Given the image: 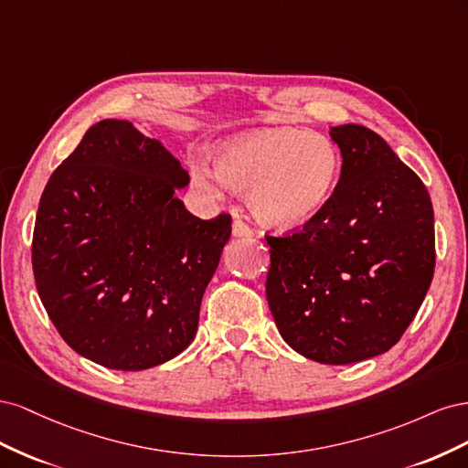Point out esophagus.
Instances as JSON below:
<instances>
[{"instance_id":"34e87169","label":"esophagus","mask_w":468,"mask_h":468,"mask_svg":"<svg viewBox=\"0 0 468 468\" xmlns=\"http://www.w3.org/2000/svg\"><path fill=\"white\" fill-rule=\"evenodd\" d=\"M232 234L238 238H244V236H251V229L242 220V218H236L232 224Z\"/></svg>"}]
</instances>
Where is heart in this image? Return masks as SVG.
I'll return each mask as SVG.
<instances>
[{
  "mask_svg": "<svg viewBox=\"0 0 468 468\" xmlns=\"http://www.w3.org/2000/svg\"><path fill=\"white\" fill-rule=\"evenodd\" d=\"M339 176V152L316 131L271 129L222 144L215 167L191 164V177L208 195L226 187L248 191L253 215L273 229L289 230L313 220L330 201Z\"/></svg>",
  "mask_w": 468,
  "mask_h": 468,
  "instance_id": "1",
  "label": "heart"
}]
</instances>
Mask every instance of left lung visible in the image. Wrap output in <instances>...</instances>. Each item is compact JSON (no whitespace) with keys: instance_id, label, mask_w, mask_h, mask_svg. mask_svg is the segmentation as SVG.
Returning a JSON list of instances; mask_svg holds the SVG:
<instances>
[{"instance_id":"1","label":"left lung","mask_w":468,"mask_h":468,"mask_svg":"<svg viewBox=\"0 0 468 468\" xmlns=\"http://www.w3.org/2000/svg\"><path fill=\"white\" fill-rule=\"evenodd\" d=\"M342 176L318 215L265 234V294L301 356L349 365L388 351L414 320L435 269L433 207L421 179L371 129H332Z\"/></svg>"}]
</instances>
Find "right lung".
<instances>
[{
  "label": "right lung",
  "instance_id": "add662e5",
  "mask_svg": "<svg viewBox=\"0 0 468 468\" xmlns=\"http://www.w3.org/2000/svg\"><path fill=\"white\" fill-rule=\"evenodd\" d=\"M189 174L129 121H101L54 169L33 232L37 291L80 356L143 371L186 349L232 217L197 218Z\"/></svg>",
  "mask_w": 468,
  "mask_h": 468
}]
</instances>
